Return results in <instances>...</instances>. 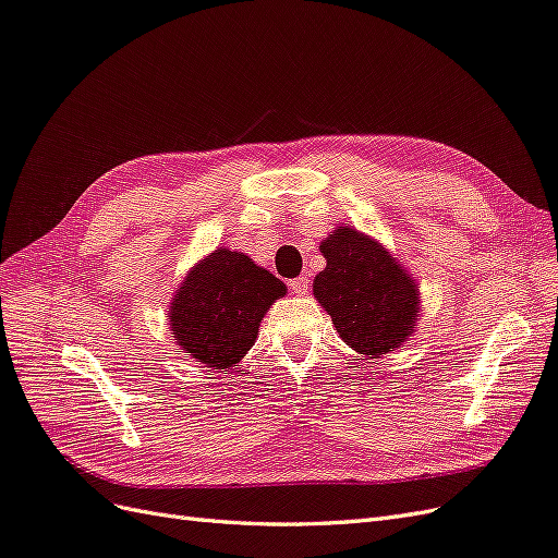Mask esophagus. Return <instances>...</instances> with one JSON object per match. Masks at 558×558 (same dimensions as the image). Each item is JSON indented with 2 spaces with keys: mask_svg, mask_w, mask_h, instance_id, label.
Segmentation results:
<instances>
[{
  "mask_svg": "<svg viewBox=\"0 0 558 558\" xmlns=\"http://www.w3.org/2000/svg\"><path fill=\"white\" fill-rule=\"evenodd\" d=\"M289 289L295 293V295H305L310 291V277H295L289 281Z\"/></svg>",
  "mask_w": 558,
  "mask_h": 558,
  "instance_id": "34e87169",
  "label": "esophagus"
}]
</instances>
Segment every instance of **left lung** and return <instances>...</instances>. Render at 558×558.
I'll return each instance as SVG.
<instances>
[{"label":"left lung","mask_w":558,"mask_h":558,"mask_svg":"<svg viewBox=\"0 0 558 558\" xmlns=\"http://www.w3.org/2000/svg\"><path fill=\"white\" fill-rule=\"evenodd\" d=\"M320 253L326 269L314 279V295L342 340L367 359H379L408 340L418 291L391 253L349 226L320 242Z\"/></svg>","instance_id":"left-lung-1"}]
</instances>
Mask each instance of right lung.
Returning a JSON list of instances; mask_svg holds the SVG:
<instances>
[{"instance_id": "obj_1", "label": "right lung", "mask_w": 558, "mask_h": 558, "mask_svg": "<svg viewBox=\"0 0 558 558\" xmlns=\"http://www.w3.org/2000/svg\"><path fill=\"white\" fill-rule=\"evenodd\" d=\"M286 286L244 253L218 248L197 263L172 302V335L183 353L226 369L256 342L258 326Z\"/></svg>"}]
</instances>
